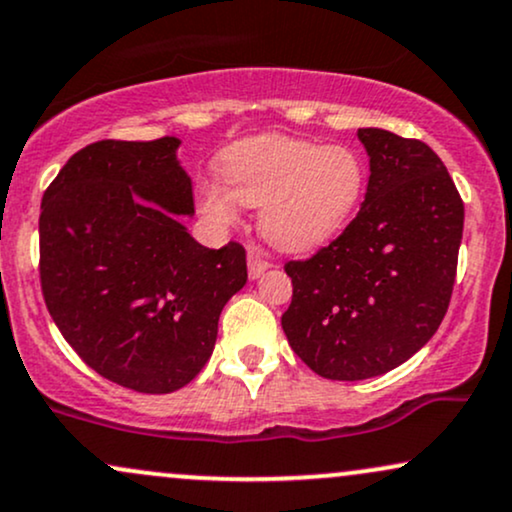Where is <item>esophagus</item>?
<instances>
[{
    "label": "esophagus",
    "instance_id": "obj_1",
    "mask_svg": "<svg viewBox=\"0 0 512 512\" xmlns=\"http://www.w3.org/2000/svg\"><path fill=\"white\" fill-rule=\"evenodd\" d=\"M269 269V262L267 260H262L260 255H257V252H248V276L252 281L255 279H260V276L267 272Z\"/></svg>",
    "mask_w": 512,
    "mask_h": 512
}]
</instances>
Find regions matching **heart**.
I'll return each mask as SVG.
<instances>
[{
    "mask_svg": "<svg viewBox=\"0 0 512 512\" xmlns=\"http://www.w3.org/2000/svg\"><path fill=\"white\" fill-rule=\"evenodd\" d=\"M224 186L202 188V209L221 224L236 202L260 207L257 226L274 248L310 252L334 240L355 217L367 190V166L348 145H322L288 135H257L224 152Z\"/></svg>",
    "mask_w": 512,
    "mask_h": 512,
    "instance_id": "heart-1",
    "label": "heart"
}]
</instances>
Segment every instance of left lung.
<instances>
[{"label":"left lung","instance_id":"left-lung-1","mask_svg":"<svg viewBox=\"0 0 512 512\" xmlns=\"http://www.w3.org/2000/svg\"><path fill=\"white\" fill-rule=\"evenodd\" d=\"M369 183L357 217L329 248L288 262L291 307L281 326L324 379L391 372L439 329L451 303L465 207L422 140L360 128Z\"/></svg>","mask_w":512,"mask_h":512}]
</instances>
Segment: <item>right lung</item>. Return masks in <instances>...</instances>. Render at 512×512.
<instances>
[{
  "mask_svg": "<svg viewBox=\"0 0 512 512\" xmlns=\"http://www.w3.org/2000/svg\"><path fill=\"white\" fill-rule=\"evenodd\" d=\"M181 140H100L76 152L40 207V281L54 324L88 367L140 393L193 381L219 315L248 281L243 245L209 250Z\"/></svg>",
  "mask_w": 512,
  "mask_h": 512,
  "instance_id": "1",
  "label": "right lung"
}]
</instances>
